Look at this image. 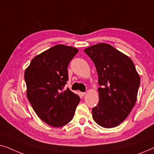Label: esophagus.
<instances>
[{
	"label": "esophagus",
	"mask_w": 154,
	"mask_h": 154,
	"mask_svg": "<svg viewBox=\"0 0 154 154\" xmlns=\"http://www.w3.org/2000/svg\"><path fill=\"white\" fill-rule=\"evenodd\" d=\"M81 94L82 96H84V95H85V92H81Z\"/></svg>",
	"instance_id": "34e87169"
}]
</instances>
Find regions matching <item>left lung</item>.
I'll use <instances>...</instances> for the list:
<instances>
[{
	"label": "left lung",
	"instance_id": "8db88e82",
	"mask_svg": "<svg viewBox=\"0 0 154 154\" xmlns=\"http://www.w3.org/2000/svg\"><path fill=\"white\" fill-rule=\"evenodd\" d=\"M95 65L98 74L99 103L92 109V118L105 128H114L133 109L140 78L131 59L106 43L84 50Z\"/></svg>",
	"mask_w": 154,
	"mask_h": 154
}]
</instances>
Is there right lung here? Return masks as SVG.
Listing matches in <instances>:
<instances>
[{
    "label": "right lung",
    "mask_w": 154,
    "mask_h": 154,
    "mask_svg": "<svg viewBox=\"0 0 154 154\" xmlns=\"http://www.w3.org/2000/svg\"><path fill=\"white\" fill-rule=\"evenodd\" d=\"M77 48L57 45L31 60L24 73L26 95L38 116L52 127H62L73 119L80 97L69 88V62Z\"/></svg>",
    "instance_id": "right-lung-1"
}]
</instances>
